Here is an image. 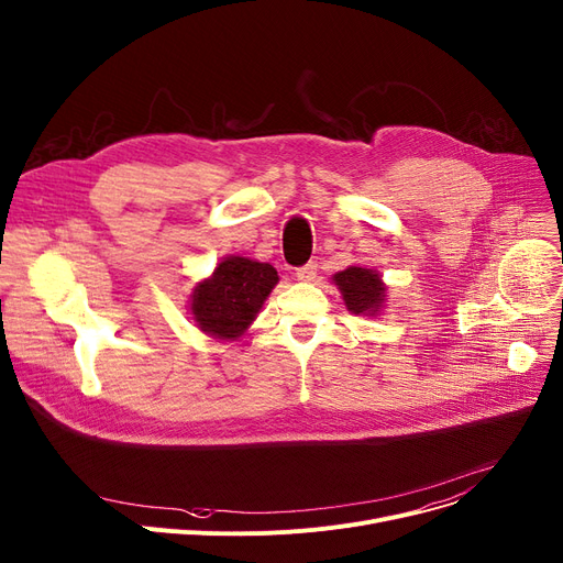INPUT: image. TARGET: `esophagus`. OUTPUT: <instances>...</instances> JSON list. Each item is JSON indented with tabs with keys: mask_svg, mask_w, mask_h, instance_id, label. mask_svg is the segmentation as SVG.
Instances as JSON below:
<instances>
[{
	"mask_svg": "<svg viewBox=\"0 0 563 563\" xmlns=\"http://www.w3.org/2000/svg\"><path fill=\"white\" fill-rule=\"evenodd\" d=\"M317 272H319L317 262H308V265H303V267H298V269H296V278H298V280H303V283H310V280H314V278H317Z\"/></svg>",
	"mask_w": 563,
	"mask_h": 563,
	"instance_id": "1",
	"label": "esophagus"
}]
</instances>
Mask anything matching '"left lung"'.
<instances>
[{"label": "left lung", "mask_w": 563, "mask_h": 563, "mask_svg": "<svg viewBox=\"0 0 563 563\" xmlns=\"http://www.w3.org/2000/svg\"><path fill=\"white\" fill-rule=\"evenodd\" d=\"M332 280L336 287H340L344 303L353 314L376 317L383 310L387 287L383 278L373 269L349 267L340 274H334Z\"/></svg>", "instance_id": "8db88e82"}]
</instances>
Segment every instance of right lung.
I'll list each match as a JSON object with an SVG mask.
<instances>
[{
	"instance_id": "right-lung-1",
	"label": "right lung",
	"mask_w": 563,
	"mask_h": 563,
	"mask_svg": "<svg viewBox=\"0 0 563 563\" xmlns=\"http://www.w3.org/2000/svg\"><path fill=\"white\" fill-rule=\"evenodd\" d=\"M276 285L278 272L269 262L223 257L210 278L197 283L190 296L192 319L214 340L233 342L246 332Z\"/></svg>"
}]
</instances>
